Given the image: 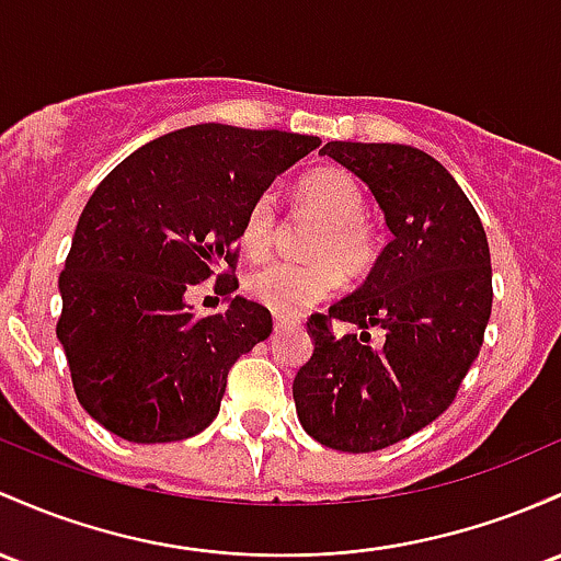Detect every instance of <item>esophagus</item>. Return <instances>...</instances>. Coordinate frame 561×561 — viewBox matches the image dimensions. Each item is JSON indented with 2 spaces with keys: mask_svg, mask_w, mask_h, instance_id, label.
I'll use <instances>...</instances> for the list:
<instances>
[{
  "mask_svg": "<svg viewBox=\"0 0 561 561\" xmlns=\"http://www.w3.org/2000/svg\"><path fill=\"white\" fill-rule=\"evenodd\" d=\"M290 319H285V317H274V330L276 332H282V330H285V328H290Z\"/></svg>",
  "mask_w": 561,
  "mask_h": 561,
  "instance_id": "esophagus-1",
  "label": "esophagus"
}]
</instances>
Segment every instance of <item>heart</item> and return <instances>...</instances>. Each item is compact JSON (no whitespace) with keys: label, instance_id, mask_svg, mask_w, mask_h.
<instances>
[{"label":"heart","instance_id":"1","mask_svg":"<svg viewBox=\"0 0 561 561\" xmlns=\"http://www.w3.org/2000/svg\"><path fill=\"white\" fill-rule=\"evenodd\" d=\"M298 202L322 220L309 239V263L271 261L252 268L244 290L274 313H298L335 290L337 268L346 276H362L373 266L378 242L362 215L365 191L341 168L313 170L298 183ZM276 233V196L263 191L248 207L239 242L250 255H266Z\"/></svg>","mask_w":561,"mask_h":561}]
</instances>
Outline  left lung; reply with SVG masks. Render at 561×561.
Wrapping results in <instances>:
<instances>
[{
	"instance_id": "obj_1",
	"label": "left lung",
	"mask_w": 561,
	"mask_h": 561,
	"mask_svg": "<svg viewBox=\"0 0 561 561\" xmlns=\"http://www.w3.org/2000/svg\"><path fill=\"white\" fill-rule=\"evenodd\" d=\"M324 157L354 172L383 210L391 242L367 279L313 313L311 359L293 383L300 426L343 453H375L426 428L453 404L492 311L490 248L455 178L402 144L332 140ZM330 318L356 323L337 339ZM385 343L369 346V330Z\"/></svg>"
}]
</instances>
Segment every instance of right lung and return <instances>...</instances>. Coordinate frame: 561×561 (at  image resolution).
Segmentation results:
<instances>
[{"instance_id": "right-lung-1", "label": "right lung", "mask_w": 561, "mask_h": 561, "mask_svg": "<svg viewBox=\"0 0 561 561\" xmlns=\"http://www.w3.org/2000/svg\"><path fill=\"white\" fill-rule=\"evenodd\" d=\"M313 135L194 125L140 146L103 178L79 215L58 279V341L79 404L138 445L178 442L215 421L233 362L271 335V313L231 295L196 317L186 293L237 266L248 207L319 149Z\"/></svg>"}]
</instances>
